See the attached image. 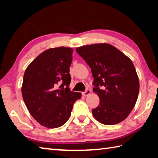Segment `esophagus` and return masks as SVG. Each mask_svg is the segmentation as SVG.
<instances>
[{
  "instance_id": "obj_1",
  "label": "esophagus",
  "mask_w": 158,
  "mask_h": 158,
  "mask_svg": "<svg viewBox=\"0 0 158 158\" xmlns=\"http://www.w3.org/2000/svg\"><path fill=\"white\" fill-rule=\"evenodd\" d=\"M90 93H91V90H90V89H86L84 92L82 93V95L84 96H88L90 94Z\"/></svg>"
}]
</instances>
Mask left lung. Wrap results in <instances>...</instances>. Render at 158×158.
<instances>
[{"label": "left lung", "instance_id": "obj_1", "mask_svg": "<svg viewBox=\"0 0 158 158\" xmlns=\"http://www.w3.org/2000/svg\"><path fill=\"white\" fill-rule=\"evenodd\" d=\"M76 52L91 69L93 90L100 104L92 113L105 125L124 121L137 100L139 81L133 63L116 47L106 43L82 46Z\"/></svg>", "mask_w": 158, "mask_h": 158}]
</instances>
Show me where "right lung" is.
Here are the masks:
<instances>
[{
  "instance_id": "add662e5",
  "label": "right lung",
  "mask_w": 158,
  "mask_h": 158,
  "mask_svg": "<svg viewBox=\"0 0 158 158\" xmlns=\"http://www.w3.org/2000/svg\"><path fill=\"white\" fill-rule=\"evenodd\" d=\"M73 49L60 47L40 53L26 68L21 88L26 107L42 126H62L81 93L71 91L69 66ZM61 82L59 87L57 84Z\"/></svg>"
}]
</instances>
